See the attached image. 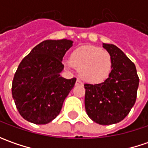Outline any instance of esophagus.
I'll return each instance as SVG.
<instances>
[{"mask_svg": "<svg viewBox=\"0 0 148 148\" xmlns=\"http://www.w3.org/2000/svg\"><path fill=\"white\" fill-rule=\"evenodd\" d=\"M82 82L80 81V80H77V82H76V86H82Z\"/></svg>", "mask_w": 148, "mask_h": 148, "instance_id": "obj_1", "label": "esophagus"}]
</instances>
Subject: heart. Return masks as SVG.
<instances>
[{"label":"heart","mask_w":148,"mask_h":148,"mask_svg":"<svg viewBox=\"0 0 148 148\" xmlns=\"http://www.w3.org/2000/svg\"><path fill=\"white\" fill-rule=\"evenodd\" d=\"M69 63L78 71L83 82L92 85L104 82L112 69L110 54L92 45H84L75 49L69 58Z\"/></svg>","instance_id":"b5f03b06"}]
</instances>
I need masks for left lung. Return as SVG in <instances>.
<instances>
[{"mask_svg":"<svg viewBox=\"0 0 148 148\" xmlns=\"http://www.w3.org/2000/svg\"><path fill=\"white\" fill-rule=\"evenodd\" d=\"M112 58V70L104 82L85 84L88 116L101 125L122 121L135 104L139 78L134 63L114 44L103 43Z\"/></svg>","mask_w":148,"mask_h":148,"instance_id":"left-lung-1","label":"left lung"}]
</instances>
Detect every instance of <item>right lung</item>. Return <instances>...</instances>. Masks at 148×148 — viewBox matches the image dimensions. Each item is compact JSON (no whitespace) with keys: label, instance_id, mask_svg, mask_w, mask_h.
Returning a JSON list of instances; mask_svg holds the SVG:
<instances>
[{"label":"right lung","instance_id":"1","mask_svg":"<svg viewBox=\"0 0 148 148\" xmlns=\"http://www.w3.org/2000/svg\"><path fill=\"white\" fill-rule=\"evenodd\" d=\"M73 45L69 39L44 40L24 58L12 82V97L25 120L46 124L59 114L77 79L61 77L62 58Z\"/></svg>","mask_w":148,"mask_h":148}]
</instances>
